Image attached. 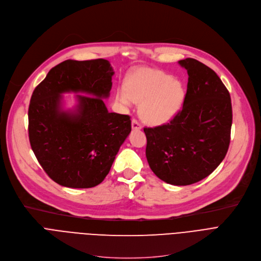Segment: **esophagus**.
Returning <instances> with one entry per match:
<instances>
[{"mask_svg":"<svg viewBox=\"0 0 261 261\" xmlns=\"http://www.w3.org/2000/svg\"><path fill=\"white\" fill-rule=\"evenodd\" d=\"M132 129L133 130H140V129H142L141 123L137 119H135V118L132 119Z\"/></svg>","mask_w":261,"mask_h":261,"instance_id":"34e87169","label":"esophagus"}]
</instances>
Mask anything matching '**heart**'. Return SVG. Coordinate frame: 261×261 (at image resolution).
Segmentation results:
<instances>
[{
	"instance_id": "1",
	"label": "heart",
	"mask_w": 261,
	"mask_h": 261,
	"mask_svg": "<svg viewBox=\"0 0 261 261\" xmlns=\"http://www.w3.org/2000/svg\"><path fill=\"white\" fill-rule=\"evenodd\" d=\"M186 96L182 81L158 69L143 68L126 79L125 89L117 90L115 98L125 107L133 100L141 101V117L148 124L160 125L179 113Z\"/></svg>"
}]
</instances>
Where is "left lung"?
I'll list each match as a JSON object with an SVG mask.
<instances>
[{
	"mask_svg": "<svg viewBox=\"0 0 261 261\" xmlns=\"http://www.w3.org/2000/svg\"><path fill=\"white\" fill-rule=\"evenodd\" d=\"M178 64L189 75L181 110L169 123L144 131L154 174L167 184L188 186L209 176L223 161L233 115L230 93L215 71L191 58Z\"/></svg>",
	"mask_w": 261,
	"mask_h": 261,
	"instance_id": "8db88e82",
	"label": "left lung"
}]
</instances>
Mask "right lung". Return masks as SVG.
<instances>
[{"mask_svg":"<svg viewBox=\"0 0 261 261\" xmlns=\"http://www.w3.org/2000/svg\"><path fill=\"white\" fill-rule=\"evenodd\" d=\"M107 60H67L34 89L28 109L31 149L47 175L74 189L99 185L131 131L129 115L108 112L102 98L112 87ZM80 93L73 110L62 108L63 93Z\"/></svg>","mask_w":261,"mask_h":261,"instance_id":"right-lung-1","label":"right lung"}]
</instances>
